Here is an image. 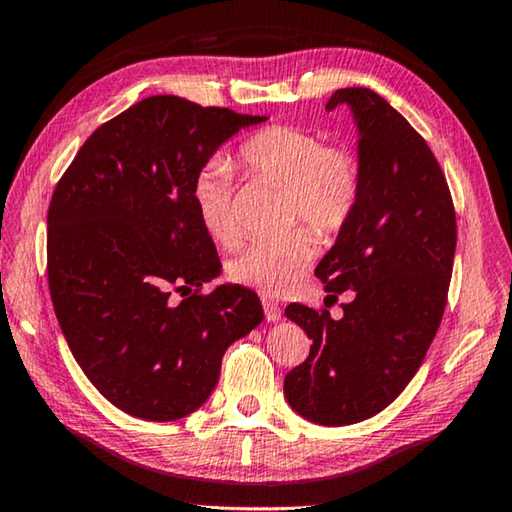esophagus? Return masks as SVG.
Here are the masks:
<instances>
[{"instance_id":"1","label":"esophagus","mask_w":512,"mask_h":512,"mask_svg":"<svg viewBox=\"0 0 512 512\" xmlns=\"http://www.w3.org/2000/svg\"><path fill=\"white\" fill-rule=\"evenodd\" d=\"M263 309H265V318H268V323L281 321V307L277 305V302L263 300Z\"/></svg>"}]
</instances>
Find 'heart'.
Instances as JSON below:
<instances>
[{"instance_id": "heart-1", "label": "heart", "mask_w": 512, "mask_h": 512, "mask_svg": "<svg viewBox=\"0 0 512 512\" xmlns=\"http://www.w3.org/2000/svg\"><path fill=\"white\" fill-rule=\"evenodd\" d=\"M240 161L251 175L284 184L286 219H305L321 235L339 233L353 217L362 191L358 154L346 145H323L316 131L274 124L249 136ZM233 173L226 161H210L196 175L191 201L203 231L214 242L233 247ZM316 247L307 228H293L274 240L254 242L228 263L235 284L263 295H284L305 277Z\"/></svg>"}]
</instances>
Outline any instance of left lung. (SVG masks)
<instances>
[{"instance_id": "obj_1", "label": "left lung", "mask_w": 512, "mask_h": 512, "mask_svg": "<svg viewBox=\"0 0 512 512\" xmlns=\"http://www.w3.org/2000/svg\"><path fill=\"white\" fill-rule=\"evenodd\" d=\"M348 106L358 129L362 191L316 277L328 298L351 291L344 316L288 305L311 339L284 379L298 416L342 427L397 399L425 360L446 309L457 244L446 177L420 133L379 94L344 87L325 110Z\"/></svg>"}]
</instances>
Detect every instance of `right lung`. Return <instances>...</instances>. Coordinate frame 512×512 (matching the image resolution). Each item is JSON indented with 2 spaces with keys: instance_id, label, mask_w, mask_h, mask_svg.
<instances>
[{
  "instance_id": "1",
  "label": "right lung",
  "mask_w": 512,
  "mask_h": 512,
  "mask_svg": "<svg viewBox=\"0 0 512 512\" xmlns=\"http://www.w3.org/2000/svg\"><path fill=\"white\" fill-rule=\"evenodd\" d=\"M268 117L150 96L101 124L48 210V284L59 328L96 390L129 416L180 420L207 402L226 348L263 321L221 274L191 201L196 175ZM185 295L173 306L169 291Z\"/></svg>"
}]
</instances>
